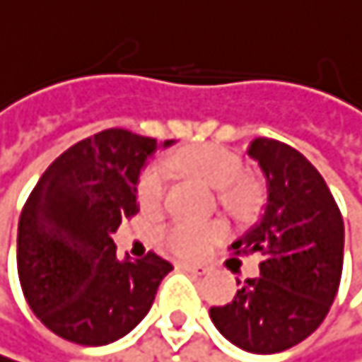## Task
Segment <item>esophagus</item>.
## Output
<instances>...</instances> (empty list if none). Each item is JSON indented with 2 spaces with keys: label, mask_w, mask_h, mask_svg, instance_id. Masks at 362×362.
Listing matches in <instances>:
<instances>
[{
  "label": "esophagus",
  "mask_w": 362,
  "mask_h": 362,
  "mask_svg": "<svg viewBox=\"0 0 362 362\" xmlns=\"http://www.w3.org/2000/svg\"><path fill=\"white\" fill-rule=\"evenodd\" d=\"M182 270L193 272V274H197V276H202V274H206V272H208V268H206V266H197V264H182Z\"/></svg>",
  "instance_id": "1"
}]
</instances>
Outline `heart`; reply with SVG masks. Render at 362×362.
<instances>
[{
    "mask_svg": "<svg viewBox=\"0 0 362 362\" xmlns=\"http://www.w3.org/2000/svg\"><path fill=\"white\" fill-rule=\"evenodd\" d=\"M171 167L180 173L199 180L212 191H218V202L234 214L251 212L259 202V191L249 180H243V163L236 154H231L218 146H199L182 150L171 158ZM167 191V171L160 165H152L144 171L137 199L139 208L148 214L163 206ZM223 229L218 225L206 223H175L165 234L163 243L169 251L182 257H197L218 240Z\"/></svg>",
    "mask_w": 362,
    "mask_h": 362,
    "instance_id": "obj_1",
    "label": "heart"
}]
</instances>
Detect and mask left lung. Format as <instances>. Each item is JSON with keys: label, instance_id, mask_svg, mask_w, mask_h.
<instances>
[{"label": "left lung", "instance_id": "1", "mask_svg": "<svg viewBox=\"0 0 362 362\" xmlns=\"http://www.w3.org/2000/svg\"><path fill=\"white\" fill-rule=\"evenodd\" d=\"M266 180L259 221L231 249L259 253V276L210 320L227 341L253 354L290 350L324 322L344 268V218L320 171L294 148L257 137L247 148Z\"/></svg>", "mask_w": 362, "mask_h": 362}]
</instances>
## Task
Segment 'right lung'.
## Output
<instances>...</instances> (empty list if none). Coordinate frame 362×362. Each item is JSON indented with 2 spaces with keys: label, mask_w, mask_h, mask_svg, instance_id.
Segmentation results:
<instances>
[{
  "label": "right lung",
  "mask_w": 362,
  "mask_h": 362,
  "mask_svg": "<svg viewBox=\"0 0 362 362\" xmlns=\"http://www.w3.org/2000/svg\"><path fill=\"white\" fill-rule=\"evenodd\" d=\"M173 144L109 128L68 148L34 187L18 221L16 268L30 309L57 337L107 346L148 315L173 266L156 253L117 257L113 234L139 212L148 158Z\"/></svg>",
  "instance_id": "obj_1"
}]
</instances>
